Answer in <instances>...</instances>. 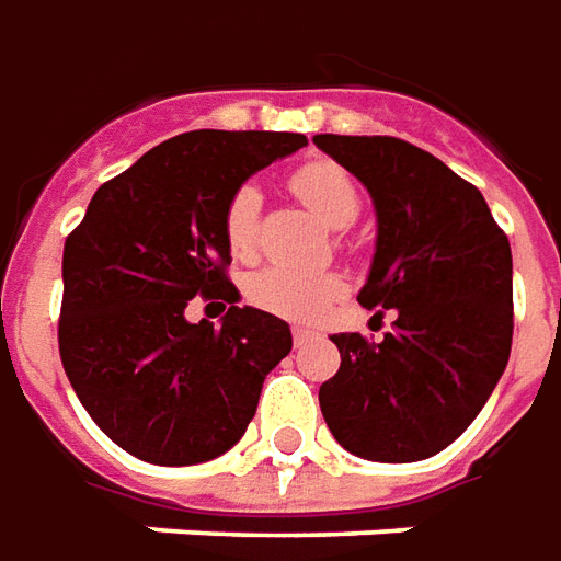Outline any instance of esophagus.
Instances as JSON below:
<instances>
[{
	"label": "esophagus",
	"instance_id": "esophagus-1",
	"mask_svg": "<svg viewBox=\"0 0 561 561\" xmlns=\"http://www.w3.org/2000/svg\"><path fill=\"white\" fill-rule=\"evenodd\" d=\"M313 337H317V332H311V329H301V325H296V329H293V344H296V347L311 344Z\"/></svg>",
	"mask_w": 561,
	"mask_h": 561
}]
</instances>
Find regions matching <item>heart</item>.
<instances>
[{
	"instance_id": "obj_1",
	"label": "heart",
	"mask_w": 561,
	"mask_h": 561,
	"mask_svg": "<svg viewBox=\"0 0 561 561\" xmlns=\"http://www.w3.org/2000/svg\"><path fill=\"white\" fill-rule=\"evenodd\" d=\"M289 186L332 229H347L363 208L359 186L337 162H308L293 172ZM256 220H260V190L253 184H241L224 208V241L236 260H248L253 253ZM337 293H341L337 274H301L280 265L260 268L248 280V299L262 311L287 320H311Z\"/></svg>"
}]
</instances>
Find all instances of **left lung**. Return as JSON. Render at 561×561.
I'll return each mask as SVG.
<instances>
[{
  "label": "left lung",
  "instance_id": "1",
  "mask_svg": "<svg viewBox=\"0 0 561 561\" xmlns=\"http://www.w3.org/2000/svg\"><path fill=\"white\" fill-rule=\"evenodd\" d=\"M375 202V260L359 305L396 311L383 341L332 335L320 387L335 440L371 462H420L474 423L514 337V262L478 186L389 135H313ZM377 311V313H383Z\"/></svg>",
  "mask_w": 561,
  "mask_h": 561
}]
</instances>
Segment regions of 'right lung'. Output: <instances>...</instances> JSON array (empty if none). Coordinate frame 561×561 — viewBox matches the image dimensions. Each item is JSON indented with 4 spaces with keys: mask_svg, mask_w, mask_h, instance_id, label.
I'll use <instances>...</instances> for the list:
<instances>
[{
    "mask_svg": "<svg viewBox=\"0 0 561 561\" xmlns=\"http://www.w3.org/2000/svg\"><path fill=\"white\" fill-rule=\"evenodd\" d=\"M305 145L299 133L174 135L99 186L66 238L59 359L126 453L196 465L244 435L293 335L280 317L238 308L224 208L250 174ZM196 295L230 301L217 330L185 320Z\"/></svg>",
    "mask_w": 561,
    "mask_h": 561,
    "instance_id": "right-lung-1",
    "label": "right lung"
}]
</instances>
